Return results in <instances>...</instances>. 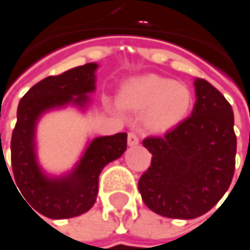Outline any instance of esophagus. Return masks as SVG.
I'll return each instance as SVG.
<instances>
[{
    "label": "esophagus",
    "mask_w": 250,
    "mask_h": 250,
    "mask_svg": "<svg viewBox=\"0 0 250 250\" xmlns=\"http://www.w3.org/2000/svg\"><path fill=\"white\" fill-rule=\"evenodd\" d=\"M139 137H137V134L136 133H133V131H130L128 133V136H127V144L130 146V147H134V146H137L139 144Z\"/></svg>",
    "instance_id": "1"
}]
</instances>
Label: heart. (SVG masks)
<instances>
[{
	"instance_id": "obj_1",
	"label": "heart",
	"mask_w": 250,
	"mask_h": 250,
	"mask_svg": "<svg viewBox=\"0 0 250 250\" xmlns=\"http://www.w3.org/2000/svg\"><path fill=\"white\" fill-rule=\"evenodd\" d=\"M192 93L184 83L147 75L125 83L119 92V104L131 111H144L143 123L155 133L181 125L192 107Z\"/></svg>"
}]
</instances>
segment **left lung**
<instances>
[{"mask_svg": "<svg viewBox=\"0 0 250 250\" xmlns=\"http://www.w3.org/2000/svg\"><path fill=\"white\" fill-rule=\"evenodd\" d=\"M192 113L163 137H148L144 147L151 166L140 177L144 204L166 218L194 219L224 197L235 171L236 136L233 111L211 83L195 79Z\"/></svg>", "mask_w": 250, "mask_h": 250, "instance_id": "left-lung-1", "label": "left lung"}]
</instances>
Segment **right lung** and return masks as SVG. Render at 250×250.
<instances>
[{"mask_svg": "<svg viewBox=\"0 0 250 250\" xmlns=\"http://www.w3.org/2000/svg\"><path fill=\"white\" fill-rule=\"evenodd\" d=\"M97 67V63H86L62 75L48 76L32 86L18 104L11 139V181L14 180L12 183L25 202L51 219L87 212L96 202L102 169L122 157L127 148L125 133L96 137L86 144L75 167L61 175L48 174L38 161V122L45 113L67 106L86 110L90 103L89 95L96 90Z\"/></svg>", "mask_w": 250, "mask_h": 250, "instance_id": "1", "label": "right lung"}]
</instances>
